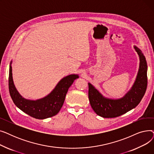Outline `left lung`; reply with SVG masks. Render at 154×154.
Masks as SVG:
<instances>
[{
    "instance_id": "left-lung-1",
    "label": "left lung",
    "mask_w": 154,
    "mask_h": 154,
    "mask_svg": "<svg viewBox=\"0 0 154 154\" xmlns=\"http://www.w3.org/2000/svg\"><path fill=\"white\" fill-rule=\"evenodd\" d=\"M139 57V69L135 82L124 97L114 99L104 97L88 82V99L97 115L104 118H114L125 114L138 106L145 93L147 86V63L139 48L134 45Z\"/></svg>"
}]
</instances>
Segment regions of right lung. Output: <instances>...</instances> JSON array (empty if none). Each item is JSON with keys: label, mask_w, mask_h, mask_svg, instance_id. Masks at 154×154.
<instances>
[{"label": "right lung", "mask_w": 154, "mask_h": 154, "mask_svg": "<svg viewBox=\"0 0 154 154\" xmlns=\"http://www.w3.org/2000/svg\"><path fill=\"white\" fill-rule=\"evenodd\" d=\"M12 62L9 66V88L14 104L29 116L37 119H45L57 114L61 109L69 88L74 80L79 77L78 74H70L62 78L55 88L44 97L35 100L23 98L15 88L13 81Z\"/></svg>", "instance_id": "1"}]
</instances>
